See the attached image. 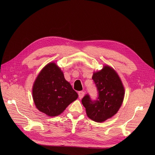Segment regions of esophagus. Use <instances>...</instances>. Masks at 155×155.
Instances as JSON below:
<instances>
[{"label": "esophagus", "mask_w": 155, "mask_h": 155, "mask_svg": "<svg viewBox=\"0 0 155 155\" xmlns=\"http://www.w3.org/2000/svg\"><path fill=\"white\" fill-rule=\"evenodd\" d=\"M78 96H79V98L81 99H82L84 96V91H79L78 92Z\"/></svg>", "instance_id": "34e87169"}]
</instances>
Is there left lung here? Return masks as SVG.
<instances>
[{
	"mask_svg": "<svg viewBox=\"0 0 155 155\" xmlns=\"http://www.w3.org/2000/svg\"><path fill=\"white\" fill-rule=\"evenodd\" d=\"M92 78L97 87L98 99L93 102L89 96L86 95L81 102L88 118L102 123L118 112L124 100V87L118 73L108 65L94 72Z\"/></svg>",
	"mask_w": 155,
	"mask_h": 155,
	"instance_id": "obj_1",
	"label": "left lung"
}]
</instances>
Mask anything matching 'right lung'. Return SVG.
I'll use <instances>...</instances> for the list:
<instances>
[{
	"mask_svg": "<svg viewBox=\"0 0 155 155\" xmlns=\"http://www.w3.org/2000/svg\"><path fill=\"white\" fill-rule=\"evenodd\" d=\"M78 97L63 72L54 62L39 72L32 86V97L40 112L53 117L61 114Z\"/></svg>",
	"mask_w": 155,
	"mask_h": 155,
	"instance_id": "1",
	"label": "right lung"
}]
</instances>
